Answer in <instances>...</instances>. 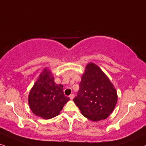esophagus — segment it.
Returning <instances> with one entry per match:
<instances>
[{"label":"esophagus","mask_w":146,"mask_h":146,"mask_svg":"<svg viewBox=\"0 0 146 146\" xmlns=\"http://www.w3.org/2000/svg\"><path fill=\"white\" fill-rule=\"evenodd\" d=\"M69 98H70V99H71V100H73V98H74V95L71 94L69 96Z\"/></svg>","instance_id":"1"}]
</instances>
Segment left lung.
Segmentation results:
<instances>
[{"mask_svg": "<svg viewBox=\"0 0 146 146\" xmlns=\"http://www.w3.org/2000/svg\"><path fill=\"white\" fill-rule=\"evenodd\" d=\"M73 101L82 114L92 121L106 119L117 102L115 88L96 64L87 65Z\"/></svg>", "mask_w": 146, "mask_h": 146, "instance_id": "1", "label": "left lung"}]
</instances>
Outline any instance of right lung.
I'll return each instance as SVG.
<instances>
[{
	"label": "right lung",
	"instance_id": "right-lung-1",
	"mask_svg": "<svg viewBox=\"0 0 146 146\" xmlns=\"http://www.w3.org/2000/svg\"><path fill=\"white\" fill-rule=\"evenodd\" d=\"M69 100L64 94L63 86L55 84L50 72L45 69L29 92L28 102L34 114L50 119L58 115Z\"/></svg>",
	"mask_w": 146,
	"mask_h": 146
}]
</instances>
